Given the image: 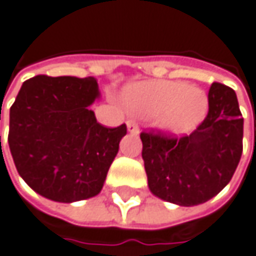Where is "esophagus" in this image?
I'll return each instance as SVG.
<instances>
[{
    "instance_id": "34e87169",
    "label": "esophagus",
    "mask_w": 256,
    "mask_h": 256,
    "mask_svg": "<svg viewBox=\"0 0 256 256\" xmlns=\"http://www.w3.org/2000/svg\"><path fill=\"white\" fill-rule=\"evenodd\" d=\"M126 124H128V133H132V134H139V126L136 124V122H133V120H128Z\"/></svg>"
}]
</instances>
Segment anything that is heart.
Instances as JSON below:
<instances>
[{
  "label": "heart",
  "mask_w": 256,
  "mask_h": 256,
  "mask_svg": "<svg viewBox=\"0 0 256 256\" xmlns=\"http://www.w3.org/2000/svg\"><path fill=\"white\" fill-rule=\"evenodd\" d=\"M130 112L159 116V126L170 134H184L194 128L208 113V97L184 83L148 82L133 84L123 93Z\"/></svg>",
  "instance_id": "1"
}]
</instances>
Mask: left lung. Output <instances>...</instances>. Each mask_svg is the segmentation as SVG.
Here are the masks:
<instances>
[{
    "label": "left lung",
    "instance_id": "obj_1",
    "mask_svg": "<svg viewBox=\"0 0 256 256\" xmlns=\"http://www.w3.org/2000/svg\"><path fill=\"white\" fill-rule=\"evenodd\" d=\"M206 118L184 138L142 133V158L152 194L179 206L205 204L230 182L242 154L244 118L236 93L214 83Z\"/></svg>",
    "mask_w": 256,
    "mask_h": 256
}]
</instances>
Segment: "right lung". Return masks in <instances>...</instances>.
I'll list each match as a JSON object with an SVG mask.
<instances>
[{"label": "right lung", "instance_id": "obj_1", "mask_svg": "<svg viewBox=\"0 0 256 256\" xmlns=\"http://www.w3.org/2000/svg\"><path fill=\"white\" fill-rule=\"evenodd\" d=\"M97 98L94 77L36 76L24 82L10 108L8 144L34 192L62 204L100 194L128 128L97 123L90 110Z\"/></svg>", "mask_w": 256, "mask_h": 256}]
</instances>
